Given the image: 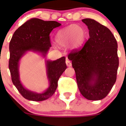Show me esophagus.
<instances>
[{
    "label": "esophagus",
    "mask_w": 126,
    "mask_h": 126,
    "mask_svg": "<svg viewBox=\"0 0 126 126\" xmlns=\"http://www.w3.org/2000/svg\"><path fill=\"white\" fill-rule=\"evenodd\" d=\"M66 64L68 67H70V66H72V63L70 62V61H69V60H67V59L66 60Z\"/></svg>",
    "instance_id": "esophagus-1"
}]
</instances>
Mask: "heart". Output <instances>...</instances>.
I'll list each match as a JSON object with an SVG mask.
<instances>
[{
  "mask_svg": "<svg viewBox=\"0 0 126 126\" xmlns=\"http://www.w3.org/2000/svg\"><path fill=\"white\" fill-rule=\"evenodd\" d=\"M86 37L84 29L80 26L72 24L59 30L55 37V41L59 46L67 45L70 50H76L83 46Z\"/></svg>",
  "mask_w": 126,
  "mask_h": 126,
  "instance_id": "obj_1",
  "label": "heart"
}]
</instances>
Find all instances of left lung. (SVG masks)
I'll list each match as a JSON object with an SVG mask.
<instances>
[{
	"label": "left lung",
	"mask_w": 126,
	"mask_h": 126,
	"mask_svg": "<svg viewBox=\"0 0 126 126\" xmlns=\"http://www.w3.org/2000/svg\"><path fill=\"white\" fill-rule=\"evenodd\" d=\"M89 38L80 50L68 55L76 73L78 88L85 98H104L116 81L119 64L117 43L110 30L92 19L82 20Z\"/></svg>",
	"instance_id": "left-lung-1"
}]
</instances>
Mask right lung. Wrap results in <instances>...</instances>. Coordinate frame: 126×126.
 Returning a JSON list of instances; mask_svg holds the SVG:
<instances>
[{"instance_id":"add662e5","label":"right lung","mask_w":126,"mask_h":126,"mask_svg":"<svg viewBox=\"0 0 126 126\" xmlns=\"http://www.w3.org/2000/svg\"><path fill=\"white\" fill-rule=\"evenodd\" d=\"M60 25L61 24L56 21H44L40 19L32 18L19 27L11 38L9 69L13 83L25 99L41 101L51 96L57 89L59 78L67 68L64 57L54 61H46L49 86L42 93L26 89L20 80L19 66L22 57L28 51L40 53L46 57L51 46L49 35L53 29Z\"/></svg>"}]
</instances>
